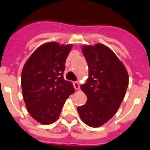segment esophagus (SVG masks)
I'll list each match as a JSON object with an SVG mask.
<instances>
[{
	"instance_id": "obj_1",
	"label": "esophagus",
	"mask_w": 150,
	"mask_h": 150,
	"mask_svg": "<svg viewBox=\"0 0 150 150\" xmlns=\"http://www.w3.org/2000/svg\"><path fill=\"white\" fill-rule=\"evenodd\" d=\"M73 86H74V88H75L76 90H78V89H80V85H79V83H78V81H75L73 83Z\"/></svg>"
}]
</instances>
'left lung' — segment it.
<instances>
[{"mask_svg": "<svg viewBox=\"0 0 150 150\" xmlns=\"http://www.w3.org/2000/svg\"><path fill=\"white\" fill-rule=\"evenodd\" d=\"M82 52L88 64L89 77L81 88L87 101L78 107V112L84 124L98 127L117 112L128 87V73L116 54L102 43L84 45Z\"/></svg>", "mask_w": 150, "mask_h": 150, "instance_id": "obj_1", "label": "left lung"}]
</instances>
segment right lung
<instances>
[{
    "mask_svg": "<svg viewBox=\"0 0 150 150\" xmlns=\"http://www.w3.org/2000/svg\"><path fill=\"white\" fill-rule=\"evenodd\" d=\"M72 46L57 42L42 44L23 68L21 87L26 107L41 124L57 121L66 100L75 92L72 83L64 78L66 60Z\"/></svg>",
    "mask_w": 150,
    "mask_h": 150,
    "instance_id": "1",
    "label": "right lung"
}]
</instances>
